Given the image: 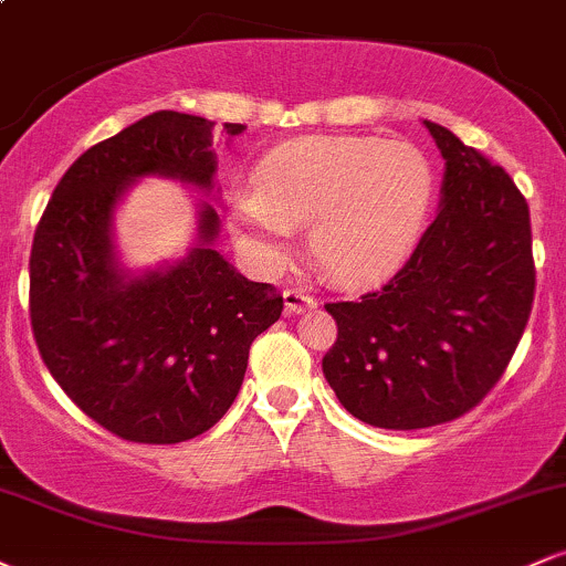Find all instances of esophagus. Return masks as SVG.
I'll return each instance as SVG.
<instances>
[{
    "instance_id": "34e87169",
    "label": "esophagus",
    "mask_w": 566,
    "mask_h": 566,
    "mask_svg": "<svg viewBox=\"0 0 566 566\" xmlns=\"http://www.w3.org/2000/svg\"><path fill=\"white\" fill-rule=\"evenodd\" d=\"M282 297H284V311H287V314H303V311L314 308L316 305L314 297H311L308 292H303L301 287H287L282 292Z\"/></svg>"
}]
</instances>
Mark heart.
Returning a JSON list of instances; mask_svg holds the SVG:
<instances>
[{"instance_id": "heart-1", "label": "heart", "mask_w": 566, "mask_h": 566, "mask_svg": "<svg viewBox=\"0 0 566 566\" xmlns=\"http://www.w3.org/2000/svg\"><path fill=\"white\" fill-rule=\"evenodd\" d=\"M433 199V167L415 143L311 135L265 154L255 186L233 193V242L258 269L290 258L295 226L337 282H373L412 250Z\"/></svg>"}]
</instances>
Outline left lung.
<instances>
[{
    "mask_svg": "<svg viewBox=\"0 0 566 566\" xmlns=\"http://www.w3.org/2000/svg\"><path fill=\"white\" fill-rule=\"evenodd\" d=\"M444 159L439 212L405 269L337 322L322 369L361 423L412 431L460 418L490 394L535 297L530 207L503 167L423 119Z\"/></svg>",
    "mask_w": 566,
    "mask_h": 566,
    "instance_id": "8db88e82",
    "label": "left lung"
}]
</instances>
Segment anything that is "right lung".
Masks as SVG:
<instances>
[{
	"mask_svg": "<svg viewBox=\"0 0 566 566\" xmlns=\"http://www.w3.org/2000/svg\"><path fill=\"white\" fill-rule=\"evenodd\" d=\"M216 122L154 112L87 148L48 201L31 247V327L57 386L127 441L178 444L229 412L258 335L282 295L250 282L216 250L218 210L199 199L184 258L133 271L116 247V212L143 178L220 199ZM226 122L223 133H244Z\"/></svg>",
	"mask_w": 566,
	"mask_h": 566,
	"instance_id": "right-lung-1",
	"label": "right lung"
}]
</instances>
